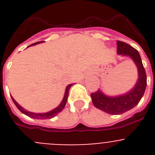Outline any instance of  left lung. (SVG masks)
I'll return each instance as SVG.
<instances>
[{"instance_id": "obj_1", "label": "left lung", "mask_w": 155, "mask_h": 155, "mask_svg": "<svg viewBox=\"0 0 155 155\" xmlns=\"http://www.w3.org/2000/svg\"><path fill=\"white\" fill-rule=\"evenodd\" d=\"M117 53L130 57L134 62L138 71V79L131 90L124 94L110 97L98 90L91 94L94 107L110 114H120L135 107L144 95L147 86V76L141 58L135 48L123 41H117Z\"/></svg>"}]
</instances>
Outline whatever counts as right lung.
<instances>
[{
    "label": "right lung",
    "mask_w": 155,
    "mask_h": 155,
    "mask_svg": "<svg viewBox=\"0 0 155 155\" xmlns=\"http://www.w3.org/2000/svg\"><path fill=\"white\" fill-rule=\"evenodd\" d=\"M43 41H39V42H36V43L33 44V45H30V46H33V45H37V44H40V43H42ZM29 46V47H30ZM73 84H68L66 87V90H65V93H64V98L62 100L61 103L56 107V108L53 109L51 111H48L46 112V113H34V112H31V111H28V110H25L24 107H21L20 105L15 100V99L13 98L12 96H11V98H12L13 102L15 103V104L16 105V107H18V109L20 110V111L22 112L23 114H25V115L28 116L30 117H32V118H35V119H41V120H44V119H51L52 117H55V116L58 114V113H60L65 107V104L67 103V100H68V94H69V90H70L71 87Z\"/></svg>",
    "instance_id": "obj_1"
}]
</instances>
